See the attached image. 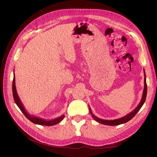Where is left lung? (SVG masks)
I'll use <instances>...</instances> for the list:
<instances>
[{"instance_id":"left-lung-1","label":"left lung","mask_w":157,"mask_h":157,"mask_svg":"<svg viewBox=\"0 0 157 157\" xmlns=\"http://www.w3.org/2000/svg\"><path fill=\"white\" fill-rule=\"evenodd\" d=\"M144 85L143 93L141 100V101H140L139 104L136 107L135 109H134L132 111L130 112L128 114H127V115H125V117H121L120 118L116 119V120H102V119H101L99 118L95 117V115L92 113V112L91 111V109L89 108L90 113V114H92V117H93V118L95 121H98V123H101V124H104V125H111V126L118 125H120V124H123V123H125L127 121H130L138 113V111L140 110V109L141 108V107L143 105V104H144V103L145 102V101H146V94H147V85H146V74H145L144 70Z\"/></svg>"}]
</instances>
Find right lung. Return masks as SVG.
I'll return each mask as SVG.
<instances>
[{"label": "right lung", "mask_w": 157, "mask_h": 157, "mask_svg": "<svg viewBox=\"0 0 157 157\" xmlns=\"http://www.w3.org/2000/svg\"><path fill=\"white\" fill-rule=\"evenodd\" d=\"M13 98H14V101L16 105H18L20 109L22 111L23 114L26 117L27 119H29L30 121L32 123H35V124L40 125H45V126H52L55 125L57 123H60L65 117V115L63 114L62 116L56 118L53 120H44L41 118L37 117L35 116H33V115L30 114L27 112V111L25 109L24 106L21 102L20 98L18 97V95L17 94V92H16V85H15V74L14 73V76H13Z\"/></svg>", "instance_id": "obj_1"}]
</instances>
